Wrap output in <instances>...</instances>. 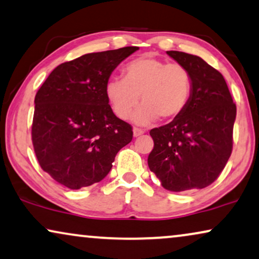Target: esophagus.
I'll list each match as a JSON object with an SVG mask.
<instances>
[{
	"mask_svg": "<svg viewBox=\"0 0 259 259\" xmlns=\"http://www.w3.org/2000/svg\"><path fill=\"white\" fill-rule=\"evenodd\" d=\"M133 132H134V136H135V137H139V136L143 135V134H144V130L140 129V127H134Z\"/></svg>",
	"mask_w": 259,
	"mask_h": 259,
	"instance_id": "esophagus-1",
	"label": "esophagus"
}]
</instances>
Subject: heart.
<instances>
[{"mask_svg":"<svg viewBox=\"0 0 259 259\" xmlns=\"http://www.w3.org/2000/svg\"><path fill=\"white\" fill-rule=\"evenodd\" d=\"M123 79H110L105 96L115 115L127 119L139 106L134 120L149 124L161 117L177 118L187 108L192 95V79L187 68L177 63L143 55L125 64Z\"/></svg>","mask_w":259,"mask_h":259,"instance_id":"obj_1","label":"heart"}]
</instances>
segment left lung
<instances>
[{
    "mask_svg": "<svg viewBox=\"0 0 259 259\" xmlns=\"http://www.w3.org/2000/svg\"><path fill=\"white\" fill-rule=\"evenodd\" d=\"M167 54L188 70L192 95L180 116L150 130L148 165L168 191L201 189L218 179L231 156L237 108L219 71L196 55Z\"/></svg>",
    "mask_w": 259,
    "mask_h": 259,
    "instance_id": "obj_1",
    "label": "left lung"
}]
</instances>
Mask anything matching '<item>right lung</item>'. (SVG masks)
<instances>
[{
    "label": "right lung",
    "instance_id": "right-lung-1",
    "mask_svg": "<svg viewBox=\"0 0 259 259\" xmlns=\"http://www.w3.org/2000/svg\"><path fill=\"white\" fill-rule=\"evenodd\" d=\"M139 47L89 53L57 66L34 99L32 141L40 167L70 189L102 181L133 127L105 96L112 71Z\"/></svg>",
    "mask_w": 259,
    "mask_h": 259
}]
</instances>
